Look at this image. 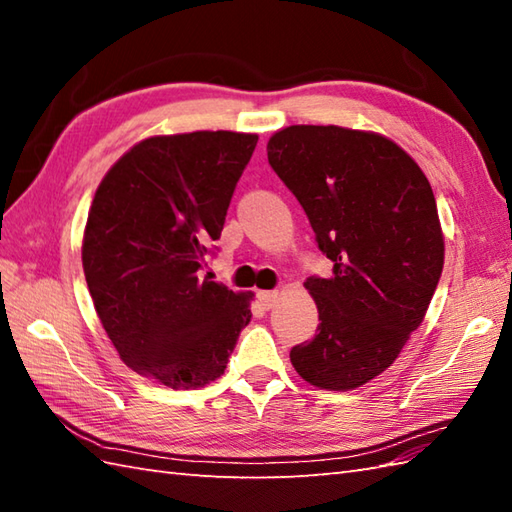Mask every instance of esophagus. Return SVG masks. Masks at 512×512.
<instances>
[{
    "instance_id": "esophagus-1",
    "label": "esophagus",
    "mask_w": 512,
    "mask_h": 512,
    "mask_svg": "<svg viewBox=\"0 0 512 512\" xmlns=\"http://www.w3.org/2000/svg\"><path fill=\"white\" fill-rule=\"evenodd\" d=\"M257 299L266 310H270L279 303V292L277 290H262V292H257Z\"/></svg>"
}]
</instances>
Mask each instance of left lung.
<instances>
[{"label":"left lung","mask_w":512,"mask_h":512,"mask_svg":"<svg viewBox=\"0 0 512 512\" xmlns=\"http://www.w3.org/2000/svg\"><path fill=\"white\" fill-rule=\"evenodd\" d=\"M266 149L334 264L332 277L303 284L321 323L290 361L321 389L361 387L396 361L438 288L444 237L431 184L396 143L356 129L292 125Z\"/></svg>","instance_id":"obj_1"}]
</instances>
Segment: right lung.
I'll return each mask as SVG.
<instances>
[{
    "instance_id": "obj_1",
    "label": "right lung",
    "mask_w": 512,
    "mask_h": 512,
    "mask_svg": "<svg viewBox=\"0 0 512 512\" xmlns=\"http://www.w3.org/2000/svg\"><path fill=\"white\" fill-rule=\"evenodd\" d=\"M255 134L154 136L96 189L83 270L103 328L127 367L171 389L220 378L250 317L246 292L202 277Z\"/></svg>"
}]
</instances>
